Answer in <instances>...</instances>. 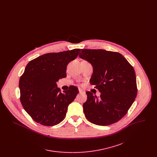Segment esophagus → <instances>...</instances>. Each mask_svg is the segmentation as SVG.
<instances>
[{"label": "esophagus", "mask_w": 157, "mask_h": 157, "mask_svg": "<svg viewBox=\"0 0 157 157\" xmlns=\"http://www.w3.org/2000/svg\"><path fill=\"white\" fill-rule=\"evenodd\" d=\"M79 92L80 94H85V92L84 90H83L81 89H79Z\"/></svg>", "instance_id": "esophagus-1"}]
</instances>
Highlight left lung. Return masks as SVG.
Wrapping results in <instances>:
<instances>
[{
  "label": "left lung",
  "mask_w": 157,
  "mask_h": 157,
  "mask_svg": "<svg viewBox=\"0 0 157 157\" xmlns=\"http://www.w3.org/2000/svg\"><path fill=\"white\" fill-rule=\"evenodd\" d=\"M79 57L90 63L93 74L90 83L101 92L99 98L86 92L83 104L86 119L98 125H111L123 118L137 95L132 66L121 53L104 49H81Z\"/></svg>",
  "instance_id": "left-lung-1"
}]
</instances>
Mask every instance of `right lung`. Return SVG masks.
Returning <instances> with one entry per match:
<instances>
[{
    "instance_id": "right-lung-1",
    "label": "right lung",
    "mask_w": 157,
    "mask_h": 157,
    "mask_svg": "<svg viewBox=\"0 0 157 157\" xmlns=\"http://www.w3.org/2000/svg\"><path fill=\"white\" fill-rule=\"evenodd\" d=\"M80 50L46 53L26 65L19 79L20 99L24 109L35 122L53 126L65 118L67 106L79 90L71 86L62 93L56 82L67 77V64L75 59Z\"/></svg>"
}]
</instances>
